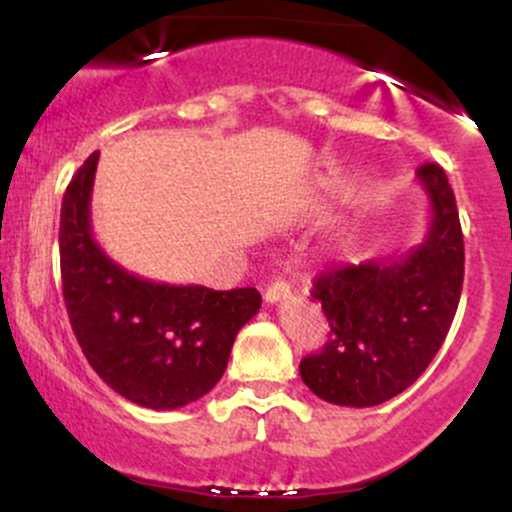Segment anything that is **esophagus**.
Returning <instances> with one entry per match:
<instances>
[{"mask_svg": "<svg viewBox=\"0 0 512 512\" xmlns=\"http://www.w3.org/2000/svg\"><path fill=\"white\" fill-rule=\"evenodd\" d=\"M289 296H291V286L286 284V281H281V279L272 281V284L267 286V291H264V301H267V303H279V301H284V298H289Z\"/></svg>", "mask_w": 512, "mask_h": 512, "instance_id": "1", "label": "esophagus"}]
</instances>
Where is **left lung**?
I'll return each mask as SVG.
<instances>
[{"mask_svg": "<svg viewBox=\"0 0 512 512\" xmlns=\"http://www.w3.org/2000/svg\"><path fill=\"white\" fill-rule=\"evenodd\" d=\"M431 221L424 243L407 255L330 269L313 298L330 320L320 354L301 361L303 383L339 407H375L419 378L443 346L460 303L464 240L445 170H416Z\"/></svg>", "mask_w": 512, "mask_h": 512, "instance_id": "obj_1", "label": "left lung"}]
</instances>
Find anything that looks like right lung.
<instances>
[{
	"mask_svg": "<svg viewBox=\"0 0 512 512\" xmlns=\"http://www.w3.org/2000/svg\"><path fill=\"white\" fill-rule=\"evenodd\" d=\"M98 151L67 185L60 214L62 293L93 370L146 409H178L221 380L240 327L262 305L257 289L211 291L142 279L105 255L91 233Z\"/></svg>",
	"mask_w": 512,
	"mask_h": 512,
	"instance_id": "obj_1",
	"label": "right lung"
}]
</instances>
